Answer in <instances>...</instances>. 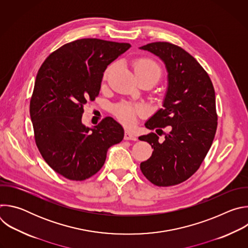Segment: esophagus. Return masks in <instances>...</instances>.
<instances>
[{
  "instance_id": "esophagus-1",
  "label": "esophagus",
  "mask_w": 248,
  "mask_h": 248,
  "mask_svg": "<svg viewBox=\"0 0 248 248\" xmlns=\"http://www.w3.org/2000/svg\"><path fill=\"white\" fill-rule=\"evenodd\" d=\"M124 139L125 140H137V137L134 134H132L131 132H129L128 130H125Z\"/></svg>"
}]
</instances>
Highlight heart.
<instances>
[{
    "label": "heart",
    "mask_w": 248,
    "mask_h": 248,
    "mask_svg": "<svg viewBox=\"0 0 248 248\" xmlns=\"http://www.w3.org/2000/svg\"><path fill=\"white\" fill-rule=\"evenodd\" d=\"M115 64H111L105 70L104 78H106L112 72ZM133 72L136 78L139 77H148L151 78L157 82L161 78V68L160 66L150 59H139L133 62ZM145 112V108L142 105H129V104H120L114 109L115 115L123 122L125 125H132L137 115H142Z\"/></svg>",
    "instance_id": "b5f03b06"
}]
</instances>
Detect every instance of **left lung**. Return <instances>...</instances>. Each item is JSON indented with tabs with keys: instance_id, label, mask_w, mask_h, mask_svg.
I'll return each mask as SVG.
<instances>
[{
	"instance_id": "8db88e82",
	"label": "left lung",
	"mask_w": 248,
	"mask_h": 248,
	"mask_svg": "<svg viewBox=\"0 0 248 248\" xmlns=\"http://www.w3.org/2000/svg\"><path fill=\"white\" fill-rule=\"evenodd\" d=\"M139 49L157 56L168 74L163 108L144 124L156 132L170 125L163 141L154 132L139 136L154 148L140 170L155 186H175L198 170L214 140L218 120L214 87L200 63L181 47L155 42Z\"/></svg>"
}]
</instances>
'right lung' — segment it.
<instances>
[{
	"label": "right lung",
	"instance_id": "1",
	"mask_svg": "<svg viewBox=\"0 0 248 248\" xmlns=\"http://www.w3.org/2000/svg\"><path fill=\"white\" fill-rule=\"evenodd\" d=\"M95 38L67 43L38 70L30 100L36 145L47 164L72 181H83L104 165L108 149L124 131L111 117L98 125L82 124L84 106L98 96L107 66L130 48Z\"/></svg>",
	"mask_w": 248,
	"mask_h": 248
}]
</instances>
